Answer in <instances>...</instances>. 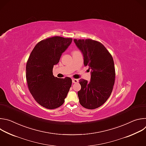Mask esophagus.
I'll return each instance as SVG.
<instances>
[{"label":"esophagus","instance_id":"34e87169","mask_svg":"<svg viewBox=\"0 0 146 146\" xmlns=\"http://www.w3.org/2000/svg\"><path fill=\"white\" fill-rule=\"evenodd\" d=\"M72 82H73V83H77V82H78V79L73 78V79H72Z\"/></svg>","mask_w":146,"mask_h":146}]
</instances>
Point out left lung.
Here are the masks:
<instances>
[{
	"label": "left lung",
	"instance_id": "left-lung-1",
	"mask_svg": "<svg viewBox=\"0 0 146 146\" xmlns=\"http://www.w3.org/2000/svg\"><path fill=\"white\" fill-rule=\"evenodd\" d=\"M84 56V66L91 70V81L80 80L81 90L77 94L80 105L95 109L110 97L115 81V68L111 55L99 41L91 39H74Z\"/></svg>",
	"mask_w": 146,
	"mask_h": 146
}]
</instances>
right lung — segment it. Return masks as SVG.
<instances>
[{
	"label": "right lung",
	"mask_w": 146,
	"mask_h": 146,
	"mask_svg": "<svg viewBox=\"0 0 146 146\" xmlns=\"http://www.w3.org/2000/svg\"><path fill=\"white\" fill-rule=\"evenodd\" d=\"M72 41V38L60 36L41 40L35 46L27 61L26 77L29 90L39 105L48 109L63 105L71 87L70 77H54L52 69Z\"/></svg>",
	"instance_id": "right-lung-1"
}]
</instances>
